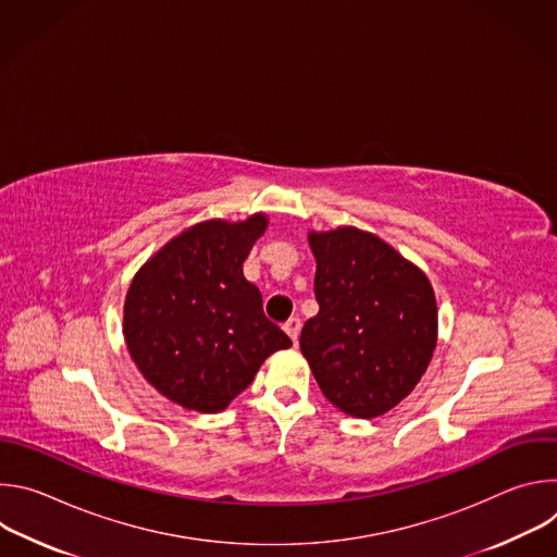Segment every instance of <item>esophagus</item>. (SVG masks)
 <instances>
[{
  "label": "esophagus",
  "instance_id": "esophagus-1",
  "mask_svg": "<svg viewBox=\"0 0 557 557\" xmlns=\"http://www.w3.org/2000/svg\"><path fill=\"white\" fill-rule=\"evenodd\" d=\"M284 333L293 339V342H297V337H299V331H301V320H299V317L295 314V317H288V320L284 322Z\"/></svg>",
  "mask_w": 557,
  "mask_h": 557
}]
</instances>
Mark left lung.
Returning a JSON list of instances; mask_svg holds the SVG:
<instances>
[{
	"mask_svg": "<svg viewBox=\"0 0 557 557\" xmlns=\"http://www.w3.org/2000/svg\"><path fill=\"white\" fill-rule=\"evenodd\" d=\"M320 312L299 348L326 399L357 419L392 410L421 381L436 348L430 280L376 235L355 226L310 233Z\"/></svg>",
	"mask_w": 557,
	"mask_h": 557,
	"instance_id": "1",
	"label": "left lung"
}]
</instances>
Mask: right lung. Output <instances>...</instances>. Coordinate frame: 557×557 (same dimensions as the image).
<instances>
[{
    "instance_id": "add662e5",
    "label": "right lung",
    "mask_w": 557,
    "mask_h": 557,
    "mask_svg": "<svg viewBox=\"0 0 557 557\" xmlns=\"http://www.w3.org/2000/svg\"><path fill=\"white\" fill-rule=\"evenodd\" d=\"M267 218L209 220L183 231L134 277L125 342L143 376L170 401L220 412L251 385L262 361L290 339L264 314L243 275Z\"/></svg>"
}]
</instances>
